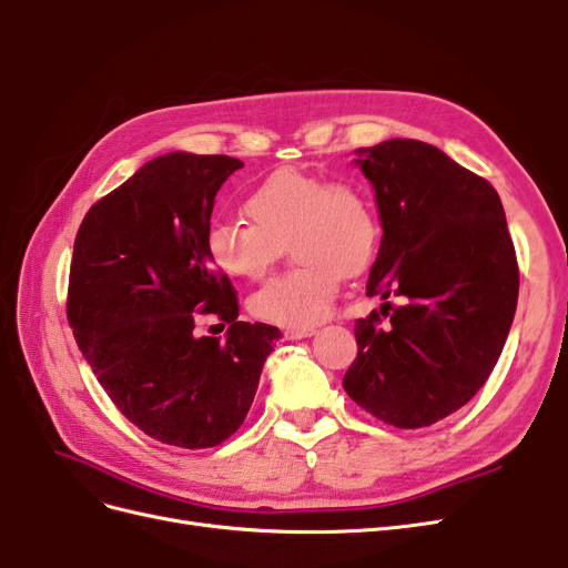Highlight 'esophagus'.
Returning a JSON list of instances; mask_svg holds the SVG:
<instances>
[{
	"label": "esophagus",
	"instance_id": "esophagus-1",
	"mask_svg": "<svg viewBox=\"0 0 568 568\" xmlns=\"http://www.w3.org/2000/svg\"><path fill=\"white\" fill-rule=\"evenodd\" d=\"M313 334H315L313 326H307V329H284V338L286 341H298V338H307V336H313Z\"/></svg>",
	"mask_w": 568,
	"mask_h": 568
}]
</instances>
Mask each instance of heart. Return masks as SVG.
<instances>
[{
	"mask_svg": "<svg viewBox=\"0 0 568 568\" xmlns=\"http://www.w3.org/2000/svg\"><path fill=\"white\" fill-rule=\"evenodd\" d=\"M246 220H215L205 255L225 277L257 280L291 246L298 267L267 280L248 313L286 329H307L329 315L343 277H359L382 242L379 215L363 186L329 182L296 168L274 170L244 199Z\"/></svg>",
	"mask_w": 568,
	"mask_h": 568,
	"instance_id": "1",
	"label": "heart"
}]
</instances>
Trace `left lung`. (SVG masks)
Listing matches in <instances>:
<instances>
[{
  "mask_svg": "<svg viewBox=\"0 0 568 568\" xmlns=\"http://www.w3.org/2000/svg\"><path fill=\"white\" fill-rule=\"evenodd\" d=\"M355 153L384 227L367 294L403 303L355 322L343 388L384 424L432 426L474 398L505 348L517 253L493 184L440 149L386 140Z\"/></svg>",
  "mask_w": 568,
  "mask_h": 568,
  "instance_id": "1",
  "label": "left lung"
}]
</instances>
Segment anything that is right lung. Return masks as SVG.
<instances>
[{
  "label": "right lung",
  "instance_id": "obj_1",
  "mask_svg": "<svg viewBox=\"0 0 568 568\" xmlns=\"http://www.w3.org/2000/svg\"><path fill=\"white\" fill-rule=\"evenodd\" d=\"M244 163L173 151L99 199L75 236L68 322L113 405L151 438L201 450L244 424L277 326L239 322L205 255L217 189ZM231 324L225 342L193 320Z\"/></svg>",
  "mask_w": 568,
  "mask_h": 568
}]
</instances>
